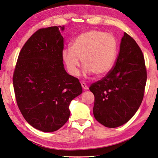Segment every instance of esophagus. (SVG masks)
<instances>
[{
	"label": "esophagus",
	"instance_id": "esophagus-1",
	"mask_svg": "<svg viewBox=\"0 0 158 158\" xmlns=\"http://www.w3.org/2000/svg\"><path fill=\"white\" fill-rule=\"evenodd\" d=\"M81 86L82 88H83V90H88V87L87 86V85L85 83H83V82H82L81 83Z\"/></svg>",
	"mask_w": 158,
	"mask_h": 158
}]
</instances>
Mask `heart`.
I'll return each mask as SVG.
<instances>
[{"label": "heart", "instance_id": "heart-1", "mask_svg": "<svg viewBox=\"0 0 158 158\" xmlns=\"http://www.w3.org/2000/svg\"><path fill=\"white\" fill-rule=\"evenodd\" d=\"M117 47V41L113 34L90 30L73 41L70 49L62 52V58L69 73L74 76L78 74L79 60H82L86 73L103 76L113 68Z\"/></svg>", "mask_w": 158, "mask_h": 158}]
</instances>
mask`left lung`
<instances>
[{
  "mask_svg": "<svg viewBox=\"0 0 158 158\" xmlns=\"http://www.w3.org/2000/svg\"><path fill=\"white\" fill-rule=\"evenodd\" d=\"M146 81L147 70L141 49L131 36L124 33L114 66L89 87L95 97V118L109 128L127 123L141 105Z\"/></svg>",
  "mask_w": 158,
  "mask_h": 158,
  "instance_id": "8db88e82",
  "label": "left lung"
}]
</instances>
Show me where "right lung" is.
Returning <instances> with one entry per match:
<instances>
[{"mask_svg":"<svg viewBox=\"0 0 158 158\" xmlns=\"http://www.w3.org/2000/svg\"><path fill=\"white\" fill-rule=\"evenodd\" d=\"M64 27L36 31L20 52L13 75L17 105L30 125L44 132L68 122L71 101L82 94L81 84L64 68Z\"/></svg>","mask_w":158,"mask_h":158,"instance_id":"add662e5","label":"right lung"}]
</instances>
